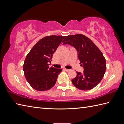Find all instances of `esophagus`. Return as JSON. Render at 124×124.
Wrapping results in <instances>:
<instances>
[{
	"mask_svg": "<svg viewBox=\"0 0 124 124\" xmlns=\"http://www.w3.org/2000/svg\"><path fill=\"white\" fill-rule=\"evenodd\" d=\"M64 70L65 71H67V72H68V71H70V70H69V69H64Z\"/></svg>",
	"mask_w": 124,
	"mask_h": 124,
	"instance_id": "obj_1",
	"label": "esophagus"
}]
</instances>
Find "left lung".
<instances>
[{
	"label": "left lung",
	"instance_id": "left-lung-1",
	"mask_svg": "<svg viewBox=\"0 0 124 124\" xmlns=\"http://www.w3.org/2000/svg\"><path fill=\"white\" fill-rule=\"evenodd\" d=\"M62 43L77 49L80 64L84 68L83 73L77 72L76 77L72 79L73 85L84 91L94 88L101 81L106 70V61L102 53L90 39L81 34L67 36Z\"/></svg>",
	"mask_w": 124,
	"mask_h": 124
}]
</instances>
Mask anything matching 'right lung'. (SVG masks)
<instances>
[{"mask_svg": "<svg viewBox=\"0 0 124 124\" xmlns=\"http://www.w3.org/2000/svg\"><path fill=\"white\" fill-rule=\"evenodd\" d=\"M65 36H48L37 43L26 56L23 69L26 79L38 91L50 89L56 82L61 69L49 67L54 53Z\"/></svg>", "mask_w": 124, "mask_h": 124, "instance_id": "right-lung-1", "label": "right lung"}]
</instances>
